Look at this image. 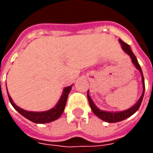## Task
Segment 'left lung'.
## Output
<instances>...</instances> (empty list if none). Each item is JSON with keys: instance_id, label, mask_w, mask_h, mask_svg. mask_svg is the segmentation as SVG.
<instances>
[{"instance_id": "obj_1", "label": "left lung", "mask_w": 153, "mask_h": 153, "mask_svg": "<svg viewBox=\"0 0 153 153\" xmlns=\"http://www.w3.org/2000/svg\"><path fill=\"white\" fill-rule=\"evenodd\" d=\"M120 42L121 44L123 50L125 51V52L130 56V58L132 59V62L134 63V65L136 66V68H137V69L140 71V73H141L143 86V94H142L141 97H140L139 100L138 101V102L136 103L134 106H132L131 108L126 110V111H121V112H107V111H101V110L98 109V108L95 106V104L93 103V102L92 101V99H91L89 94H88V102H89L90 107H91V109L93 111V112L94 113L97 117H99V118L102 119V120L108 122V123H115V122L121 121V120H125L126 118H128L129 116H131L132 115H134V114L138 111V108L140 107V105H141L142 101H143V95H144L145 91L144 78H143V72H142L141 67L139 65L138 60H137V58H136V56H134V54L132 52L131 49H130V47L128 46V44L124 42L121 39H120Z\"/></svg>"}]
</instances>
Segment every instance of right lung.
Segmentation results:
<instances>
[{
    "label": "right lung",
    "instance_id": "add662e5",
    "mask_svg": "<svg viewBox=\"0 0 153 153\" xmlns=\"http://www.w3.org/2000/svg\"><path fill=\"white\" fill-rule=\"evenodd\" d=\"M70 90H71V86L66 87L64 89L63 94L60 97V101L56 104V106L52 109L47 111H43V112H32V111H25V110L19 108V106H16L15 103L13 102V101H12L10 96L9 95V93L8 97L10 102L11 103V105L14 106V108L19 114H21L23 116H25V118L28 119L30 121L33 122V123L44 124V123H49V122L56 120L61 115V114L63 113L64 110H65V105H66L67 98H68V95L70 93Z\"/></svg>",
    "mask_w": 153,
    "mask_h": 153
}]
</instances>
